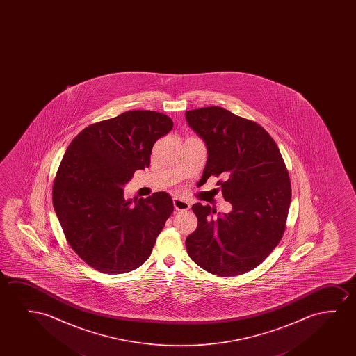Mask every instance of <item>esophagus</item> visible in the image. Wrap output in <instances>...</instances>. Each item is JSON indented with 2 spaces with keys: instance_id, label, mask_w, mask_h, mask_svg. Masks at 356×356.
Instances as JSON below:
<instances>
[{
  "instance_id": "34e87169",
  "label": "esophagus",
  "mask_w": 356,
  "mask_h": 356,
  "mask_svg": "<svg viewBox=\"0 0 356 356\" xmlns=\"http://www.w3.org/2000/svg\"><path fill=\"white\" fill-rule=\"evenodd\" d=\"M174 208L175 210H181V211H185L191 208L190 203L186 202V200H180V198H174Z\"/></svg>"
}]
</instances>
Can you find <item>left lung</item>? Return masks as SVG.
I'll list each match as a JSON object with an SVG mask.
<instances>
[{
    "instance_id": "left-lung-1",
    "label": "left lung",
    "mask_w": 356,
    "mask_h": 356,
    "mask_svg": "<svg viewBox=\"0 0 356 356\" xmlns=\"http://www.w3.org/2000/svg\"><path fill=\"white\" fill-rule=\"evenodd\" d=\"M186 120L207 145L200 181L219 177L229 214L195 203L198 219L186 238L190 258L208 273L229 277L248 273L268 258L282 238L292 187L276 142L259 124L224 108L186 112Z\"/></svg>"
}]
</instances>
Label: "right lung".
I'll use <instances>...</instances> for the list:
<instances>
[{
  "label": "right lung",
  "mask_w": 356,
  "mask_h": 356,
  "mask_svg": "<svg viewBox=\"0 0 356 356\" xmlns=\"http://www.w3.org/2000/svg\"><path fill=\"white\" fill-rule=\"evenodd\" d=\"M172 127L165 114L130 111L85 127L64 153L54 210L69 245L99 273L141 266L172 214L166 192L134 200L122 192L135 171L149 166L153 145Z\"/></svg>",
  "instance_id": "add662e5"
}]
</instances>
